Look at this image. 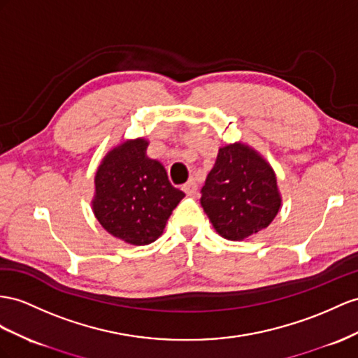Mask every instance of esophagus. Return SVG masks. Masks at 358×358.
Returning <instances> with one entry per match:
<instances>
[{"instance_id": "esophagus-1", "label": "esophagus", "mask_w": 358, "mask_h": 358, "mask_svg": "<svg viewBox=\"0 0 358 358\" xmlns=\"http://www.w3.org/2000/svg\"><path fill=\"white\" fill-rule=\"evenodd\" d=\"M182 190H185L187 195H195L196 190H198V185L194 180H189L186 185H182Z\"/></svg>"}]
</instances>
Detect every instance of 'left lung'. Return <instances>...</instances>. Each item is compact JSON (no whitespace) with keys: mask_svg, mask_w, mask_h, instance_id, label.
<instances>
[{"mask_svg":"<svg viewBox=\"0 0 358 358\" xmlns=\"http://www.w3.org/2000/svg\"><path fill=\"white\" fill-rule=\"evenodd\" d=\"M201 194V206L216 233L234 242L268 228L281 207L269 162L242 142L219 148Z\"/></svg>","mask_w":358,"mask_h":358,"instance_id":"left-lung-1","label":"left lung"}]
</instances>
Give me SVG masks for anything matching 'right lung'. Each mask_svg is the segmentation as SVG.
Instances as JSON below:
<instances>
[{"label": "right lung", "instance_id": "obj_1", "mask_svg": "<svg viewBox=\"0 0 358 358\" xmlns=\"http://www.w3.org/2000/svg\"><path fill=\"white\" fill-rule=\"evenodd\" d=\"M143 137L110 150L95 173L92 210L104 230L130 245H148L162 236L172 210L185 198L166 169L150 159Z\"/></svg>", "mask_w": 358, "mask_h": 358}]
</instances>
